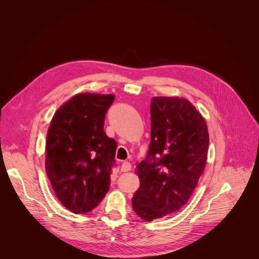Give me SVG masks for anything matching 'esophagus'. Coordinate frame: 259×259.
<instances>
[{
  "mask_svg": "<svg viewBox=\"0 0 259 259\" xmlns=\"http://www.w3.org/2000/svg\"><path fill=\"white\" fill-rule=\"evenodd\" d=\"M131 167H132L131 163H129V162H123L121 170L124 171V172H127V171H130V170H131Z\"/></svg>",
  "mask_w": 259,
  "mask_h": 259,
  "instance_id": "34e87169",
  "label": "esophagus"
}]
</instances>
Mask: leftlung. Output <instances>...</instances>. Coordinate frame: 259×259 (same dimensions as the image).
<instances>
[{"label": "left lung", "instance_id": "8db88e82", "mask_svg": "<svg viewBox=\"0 0 259 259\" xmlns=\"http://www.w3.org/2000/svg\"><path fill=\"white\" fill-rule=\"evenodd\" d=\"M207 150L205 120L190 101L153 97L149 152L135 170L140 182L132 198L135 213L153 221L185 205L203 174Z\"/></svg>", "mask_w": 259, "mask_h": 259}]
</instances>
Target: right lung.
Here are the masks:
<instances>
[{
    "label": "right lung",
    "mask_w": 259,
    "mask_h": 259,
    "mask_svg": "<svg viewBox=\"0 0 259 259\" xmlns=\"http://www.w3.org/2000/svg\"><path fill=\"white\" fill-rule=\"evenodd\" d=\"M113 94H76L54 114L46 135L45 170L62 204L74 214L95 208L107 193L116 143L104 132Z\"/></svg>",
    "instance_id": "add662e5"
}]
</instances>
